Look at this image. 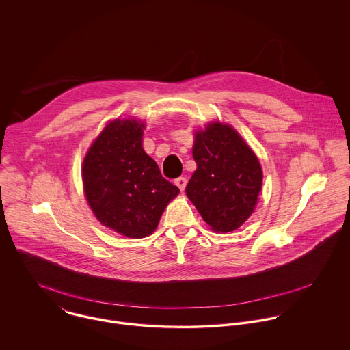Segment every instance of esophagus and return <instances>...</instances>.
<instances>
[{
    "label": "esophagus",
    "mask_w": 350,
    "mask_h": 350,
    "mask_svg": "<svg viewBox=\"0 0 350 350\" xmlns=\"http://www.w3.org/2000/svg\"><path fill=\"white\" fill-rule=\"evenodd\" d=\"M175 185L180 189V191H183L186 189V185H187V179L185 176H180L178 179H175Z\"/></svg>",
    "instance_id": "34e87169"
}]
</instances>
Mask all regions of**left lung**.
I'll list each match as a JSON object with an SVG mask.
<instances>
[{
    "mask_svg": "<svg viewBox=\"0 0 350 350\" xmlns=\"http://www.w3.org/2000/svg\"><path fill=\"white\" fill-rule=\"evenodd\" d=\"M197 171L186 187L189 200L215 232H233L253 213L261 191L260 163L229 125L210 124L196 135Z\"/></svg>",
    "mask_w": 350,
    "mask_h": 350,
    "instance_id": "obj_1",
    "label": "left lung"
}]
</instances>
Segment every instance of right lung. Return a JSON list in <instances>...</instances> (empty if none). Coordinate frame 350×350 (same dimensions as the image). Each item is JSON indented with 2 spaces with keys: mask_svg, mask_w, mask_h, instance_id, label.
Segmentation results:
<instances>
[{
  "mask_svg": "<svg viewBox=\"0 0 350 350\" xmlns=\"http://www.w3.org/2000/svg\"><path fill=\"white\" fill-rule=\"evenodd\" d=\"M144 124L116 120L90 147L82 168L88 202L102 225L126 237L150 234L179 189L143 150Z\"/></svg>",
  "mask_w": 350,
  "mask_h": 350,
  "instance_id": "1",
  "label": "right lung"
}]
</instances>
